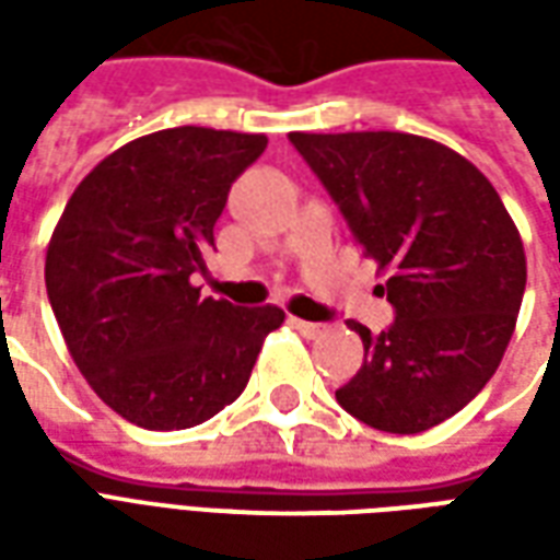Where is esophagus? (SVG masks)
Masks as SVG:
<instances>
[{"label": "esophagus", "instance_id": "obj_1", "mask_svg": "<svg viewBox=\"0 0 560 560\" xmlns=\"http://www.w3.org/2000/svg\"><path fill=\"white\" fill-rule=\"evenodd\" d=\"M291 327L296 329V332H303L305 339H317V336H324V332H327L324 324H315V320H300V317H291Z\"/></svg>", "mask_w": 560, "mask_h": 560}]
</instances>
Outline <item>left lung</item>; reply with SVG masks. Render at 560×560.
<instances>
[{"label": "left lung", "instance_id": "obj_1", "mask_svg": "<svg viewBox=\"0 0 560 560\" xmlns=\"http://www.w3.org/2000/svg\"><path fill=\"white\" fill-rule=\"evenodd\" d=\"M353 240L389 269L393 324L363 339L360 372L336 389L372 429L417 434L450 420L504 357L525 293V248L492 183L417 135H288Z\"/></svg>", "mask_w": 560, "mask_h": 560}]
</instances>
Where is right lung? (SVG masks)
<instances>
[{"instance_id":"right-lung-1","label":"right lung","mask_w":560,"mask_h":560,"mask_svg":"<svg viewBox=\"0 0 560 560\" xmlns=\"http://www.w3.org/2000/svg\"><path fill=\"white\" fill-rule=\"evenodd\" d=\"M264 149V135L164 128L107 155L56 224L44 264L56 324L98 399L135 425L215 417L284 320L191 284L231 185Z\"/></svg>"}]
</instances>
